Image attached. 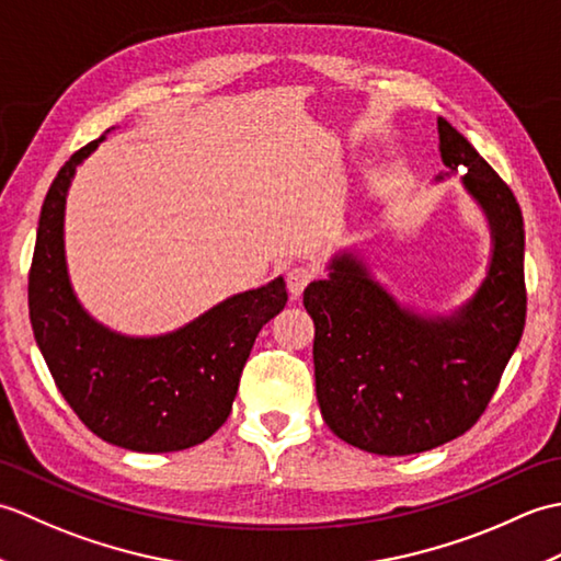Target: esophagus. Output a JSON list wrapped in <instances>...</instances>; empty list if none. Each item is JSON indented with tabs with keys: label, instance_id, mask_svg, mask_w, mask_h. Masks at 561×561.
I'll list each match as a JSON object with an SVG mask.
<instances>
[{
	"label": "esophagus",
	"instance_id": "1",
	"mask_svg": "<svg viewBox=\"0 0 561 561\" xmlns=\"http://www.w3.org/2000/svg\"><path fill=\"white\" fill-rule=\"evenodd\" d=\"M318 270L313 265H308V262H301V265H294L289 272H287V287L294 296H299L308 284H311L316 279Z\"/></svg>",
	"mask_w": 561,
	"mask_h": 561
}]
</instances>
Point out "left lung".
Here are the masks:
<instances>
[{
	"label": "left lung",
	"instance_id": "obj_1",
	"mask_svg": "<svg viewBox=\"0 0 561 561\" xmlns=\"http://www.w3.org/2000/svg\"><path fill=\"white\" fill-rule=\"evenodd\" d=\"M440 161L462 173L492 226V265L478 294L450 318L402 308L344 253L311 282L304 306L316 323V396L325 424L378 456L432 450L480 420L526 325L523 214L511 187L438 117ZM440 178V175H438Z\"/></svg>",
	"mask_w": 561,
	"mask_h": 561
}]
</instances>
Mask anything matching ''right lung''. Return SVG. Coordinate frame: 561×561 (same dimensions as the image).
<instances>
[{
    "label": "right lung",
    "mask_w": 561,
    "mask_h": 561,
    "mask_svg": "<svg viewBox=\"0 0 561 561\" xmlns=\"http://www.w3.org/2000/svg\"><path fill=\"white\" fill-rule=\"evenodd\" d=\"M101 141L71 153L45 195L28 272L33 335L55 386L93 434L139 453L183 450L226 422L257 332L289 296L277 277L159 337H125L96 323L71 291L62 226L71 178Z\"/></svg>",
    "instance_id": "add662e5"
}]
</instances>
